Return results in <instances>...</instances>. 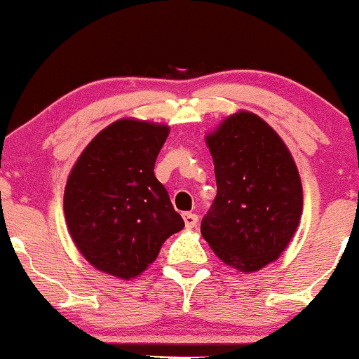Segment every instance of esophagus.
I'll return each mask as SVG.
<instances>
[{
  "label": "esophagus",
  "mask_w": 359,
  "mask_h": 359,
  "mask_svg": "<svg viewBox=\"0 0 359 359\" xmlns=\"http://www.w3.org/2000/svg\"><path fill=\"white\" fill-rule=\"evenodd\" d=\"M183 219H184V225H187V229H194V226L197 225L198 216L195 215V212H184Z\"/></svg>",
  "instance_id": "obj_1"
}]
</instances>
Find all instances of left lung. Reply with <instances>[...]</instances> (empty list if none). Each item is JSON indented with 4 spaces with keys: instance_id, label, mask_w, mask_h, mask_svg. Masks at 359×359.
Returning a JSON list of instances; mask_svg holds the SVG:
<instances>
[{
    "instance_id": "1",
    "label": "left lung",
    "mask_w": 359,
    "mask_h": 359,
    "mask_svg": "<svg viewBox=\"0 0 359 359\" xmlns=\"http://www.w3.org/2000/svg\"><path fill=\"white\" fill-rule=\"evenodd\" d=\"M205 143L218 190L201 233L219 260L255 272L285 251L299 226L297 165L276 130L248 111L229 116Z\"/></svg>"
}]
</instances>
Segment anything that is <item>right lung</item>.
I'll return each instance as SVG.
<instances>
[{
	"mask_svg": "<svg viewBox=\"0 0 359 359\" xmlns=\"http://www.w3.org/2000/svg\"><path fill=\"white\" fill-rule=\"evenodd\" d=\"M168 134V126L118 120L88 143L67 178V229L80 253L106 274L140 276L184 226L154 175Z\"/></svg>",
	"mask_w": 359,
	"mask_h": 359,
	"instance_id": "right-lung-1",
	"label": "right lung"
}]
</instances>
